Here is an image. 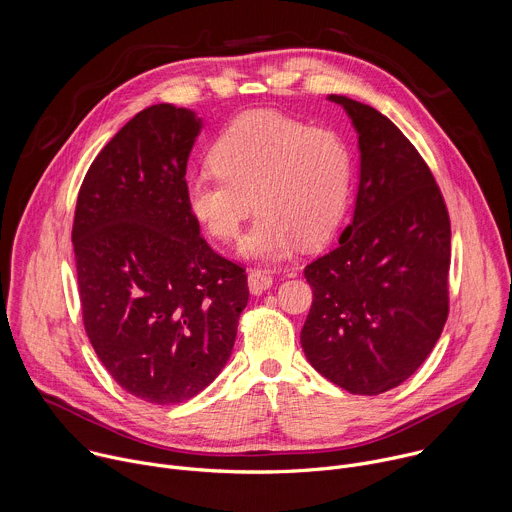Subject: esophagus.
I'll use <instances>...</instances> for the list:
<instances>
[{
    "label": "esophagus",
    "mask_w": 512,
    "mask_h": 512,
    "mask_svg": "<svg viewBox=\"0 0 512 512\" xmlns=\"http://www.w3.org/2000/svg\"><path fill=\"white\" fill-rule=\"evenodd\" d=\"M247 283H249V291L253 295H261L263 291H267L271 285H273V277L265 271H259V269H253L247 277Z\"/></svg>",
    "instance_id": "esophagus-1"
}]
</instances>
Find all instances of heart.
Here are the masks:
<instances>
[{"mask_svg": "<svg viewBox=\"0 0 512 512\" xmlns=\"http://www.w3.org/2000/svg\"><path fill=\"white\" fill-rule=\"evenodd\" d=\"M215 175L187 181L193 219L215 239L231 241L257 213L241 253L279 261L297 243H325L344 219L352 158L335 132L277 114L251 112L221 130L209 150Z\"/></svg>", "mask_w": 512, "mask_h": 512, "instance_id": "b5f03b06", "label": "heart"}]
</instances>
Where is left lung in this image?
Segmentation results:
<instances>
[{"instance_id":"left-lung-1","label":"left lung","mask_w":512,"mask_h":512,"mask_svg":"<svg viewBox=\"0 0 512 512\" xmlns=\"http://www.w3.org/2000/svg\"><path fill=\"white\" fill-rule=\"evenodd\" d=\"M327 100L358 132L360 183L339 245L305 267L313 303L301 348L335 386L376 396L408 380L444 329L450 219L428 164L388 116Z\"/></svg>"}]
</instances>
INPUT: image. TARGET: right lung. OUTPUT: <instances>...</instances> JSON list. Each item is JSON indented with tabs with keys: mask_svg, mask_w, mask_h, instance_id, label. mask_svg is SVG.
Segmentation results:
<instances>
[{
	"mask_svg": "<svg viewBox=\"0 0 512 512\" xmlns=\"http://www.w3.org/2000/svg\"><path fill=\"white\" fill-rule=\"evenodd\" d=\"M203 118L154 104L90 164L72 243L90 344L128 394L179 404L231 358L249 301L245 271L217 255L187 207V162Z\"/></svg>",
	"mask_w": 512,
	"mask_h": 512,
	"instance_id": "1",
	"label": "right lung"
}]
</instances>
